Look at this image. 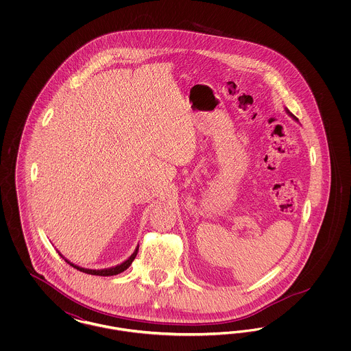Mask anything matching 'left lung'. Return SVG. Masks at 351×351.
I'll return each instance as SVG.
<instances>
[{
	"mask_svg": "<svg viewBox=\"0 0 351 351\" xmlns=\"http://www.w3.org/2000/svg\"><path fill=\"white\" fill-rule=\"evenodd\" d=\"M285 112H287V114H288L289 117H292L293 119H295V121H298V118L295 117V116H293V114H292V113H291L288 109H285Z\"/></svg>",
	"mask_w": 351,
	"mask_h": 351,
	"instance_id": "1",
	"label": "left lung"
}]
</instances>
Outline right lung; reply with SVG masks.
Segmentation results:
<instances>
[{
  "label": "right lung",
  "mask_w": 351,
  "mask_h": 351,
  "mask_svg": "<svg viewBox=\"0 0 351 351\" xmlns=\"http://www.w3.org/2000/svg\"><path fill=\"white\" fill-rule=\"evenodd\" d=\"M138 249H139V246H136V249L134 250L133 254L125 261V262H122L121 265H117V266H114V267H109V268H104V269H89V268H84L80 267V266H76V265H73V263H71L68 259H66L59 251V255L67 262L69 266H72L73 268H76V269H79V271H82V272H85V274H90V275H99V276H113V275H118V274H121V272H123L125 269H128V268L130 267V265L133 263L134 259H135V256H136V254H138Z\"/></svg>",
  "instance_id": "add662e5"
}]
</instances>
